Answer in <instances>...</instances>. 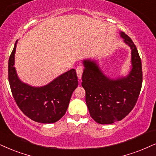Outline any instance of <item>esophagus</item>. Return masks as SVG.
<instances>
[{
	"instance_id": "1",
	"label": "esophagus",
	"mask_w": 156,
	"mask_h": 156,
	"mask_svg": "<svg viewBox=\"0 0 156 156\" xmlns=\"http://www.w3.org/2000/svg\"><path fill=\"white\" fill-rule=\"evenodd\" d=\"M83 73V67L79 66L76 68V73L77 76H78V79H80V78H81Z\"/></svg>"
}]
</instances>
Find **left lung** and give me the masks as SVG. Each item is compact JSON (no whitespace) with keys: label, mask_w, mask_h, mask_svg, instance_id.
Segmentation results:
<instances>
[{"label":"left lung","mask_w":156,"mask_h":156,"mask_svg":"<svg viewBox=\"0 0 156 156\" xmlns=\"http://www.w3.org/2000/svg\"><path fill=\"white\" fill-rule=\"evenodd\" d=\"M131 49L132 68L127 76L110 78L96 60L83 61L82 86L90 115L98 124L109 125L124 119L135 106L143 82L142 62L137 47L125 33L119 32Z\"/></svg>","instance_id":"obj_1"}]
</instances>
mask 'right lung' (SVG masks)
Wrapping results in <instances>:
<instances>
[{
	"instance_id": "right-lung-1",
	"label": "right lung",
	"mask_w": 156,
	"mask_h": 156,
	"mask_svg": "<svg viewBox=\"0 0 156 156\" xmlns=\"http://www.w3.org/2000/svg\"><path fill=\"white\" fill-rule=\"evenodd\" d=\"M17 42L9 60V81L16 103L33 121L43 124L58 122L66 114L78 85L76 70L71 69L41 87L25 83L19 79L14 67Z\"/></svg>"
}]
</instances>
